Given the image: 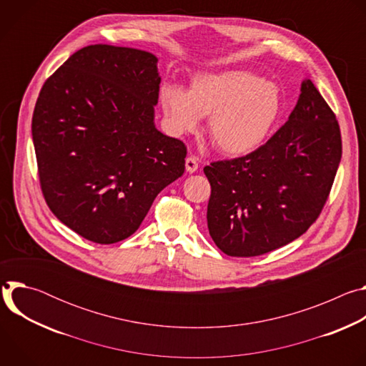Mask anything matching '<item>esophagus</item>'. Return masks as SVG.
I'll use <instances>...</instances> for the list:
<instances>
[{"mask_svg": "<svg viewBox=\"0 0 366 366\" xmlns=\"http://www.w3.org/2000/svg\"><path fill=\"white\" fill-rule=\"evenodd\" d=\"M198 159L195 158V156H188V158L185 159V168H187V172H189V174H194V172H197V169H198Z\"/></svg>", "mask_w": 366, "mask_h": 366, "instance_id": "1", "label": "esophagus"}]
</instances>
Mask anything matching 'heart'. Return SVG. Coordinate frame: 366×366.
Listing matches in <instances>:
<instances>
[{"label": "heart", "mask_w": 366, "mask_h": 366, "mask_svg": "<svg viewBox=\"0 0 366 366\" xmlns=\"http://www.w3.org/2000/svg\"><path fill=\"white\" fill-rule=\"evenodd\" d=\"M159 98L174 133L194 132L199 119L208 116V137L229 156L256 150L282 110L281 91L275 84L239 69L198 74L188 91L178 84H164Z\"/></svg>", "instance_id": "b5f03b06"}]
</instances>
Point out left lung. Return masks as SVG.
<instances>
[{
  "label": "left lung",
  "mask_w": 366,
  "mask_h": 366,
  "mask_svg": "<svg viewBox=\"0 0 366 366\" xmlns=\"http://www.w3.org/2000/svg\"><path fill=\"white\" fill-rule=\"evenodd\" d=\"M342 158L335 113L310 79L288 122L252 153L204 168L207 224L217 247L250 257L282 247L317 220Z\"/></svg>",
  "instance_id": "obj_1"
}]
</instances>
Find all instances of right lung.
<instances>
[{
	"instance_id": "obj_1",
	"label": "right lung",
	"mask_w": 366,
	"mask_h": 366,
	"mask_svg": "<svg viewBox=\"0 0 366 366\" xmlns=\"http://www.w3.org/2000/svg\"><path fill=\"white\" fill-rule=\"evenodd\" d=\"M158 58L110 44L79 49L46 79L31 134L49 208L86 240L132 236L185 171V144L154 127Z\"/></svg>"
}]
</instances>
